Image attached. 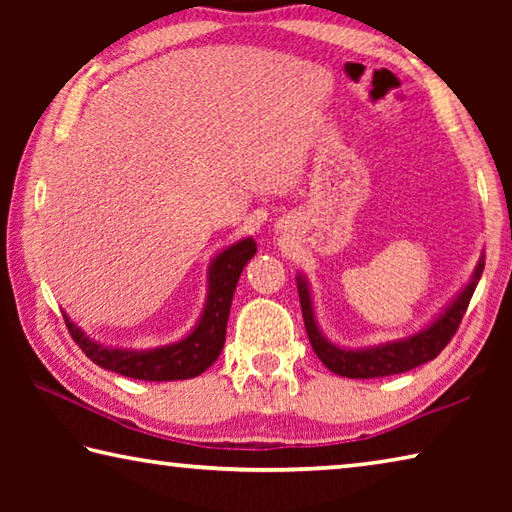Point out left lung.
<instances>
[{
  "mask_svg": "<svg viewBox=\"0 0 512 512\" xmlns=\"http://www.w3.org/2000/svg\"><path fill=\"white\" fill-rule=\"evenodd\" d=\"M483 266L485 255L481 253L479 262H476L470 275V282L447 302L443 311H438V316H433L427 325L418 329V332L404 336V339L366 345V348H345V345H336L334 341L327 339L323 329L318 325L314 296H311L307 275L298 273V296L311 348H314L316 357L323 361L329 370L350 379L388 377L400 375V372H406L411 368H418L422 363L436 359L438 354L443 352L445 345L452 341V336L456 334V329L465 316V309L470 305L476 284L481 280Z\"/></svg>",
  "mask_w": 512,
  "mask_h": 512,
  "instance_id": "left-lung-1",
  "label": "left lung"
}]
</instances>
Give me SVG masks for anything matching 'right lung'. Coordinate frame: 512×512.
Listing matches in <instances>:
<instances>
[{
	"label": "right lung",
	"mask_w": 512,
	"mask_h": 512,
	"mask_svg": "<svg viewBox=\"0 0 512 512\" xmlns=\"http://www.w3.org/2000/svg\"><path fill=\"white\" fill-rule=\"evenodd\" d=\"M255 253V239L244 237L214 255L210 266H207V296L201 316H198L192 332L176 343L146 350L112 348V345L90 339L63 311L69 334L90 361L106 370L119 372L124 377L142 381H176L198 377L219 359L239 275Z\"/></svg>",
	"instance_id": "obj_1"
}]
</instances>
